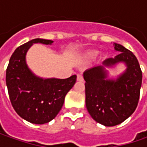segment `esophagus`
<instances>
[{
    "instance_id": "obj_1",
    "label": "esophagus",
    "mask_w": 147,
    "mask_h": 147,
    "mask_svg": "<svg viewBox=\"0 0 147 147\" xmlns=\"http://www.w3.org/2000/svg\"><path fill=\"white\" fill-rule=\"evenodd\" d=\"M77 80L79 81V82H82V81H83V77H82V74H78V76H77Z\"/></svg>"
}]
</instances>
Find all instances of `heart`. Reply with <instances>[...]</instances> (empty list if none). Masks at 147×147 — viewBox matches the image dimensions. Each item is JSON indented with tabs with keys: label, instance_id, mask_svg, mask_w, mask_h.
Returning <instances> with one entry per match:
<instances>
[{
	"label": "heart",
	"instance_id": "heart-1",
	"mask_svg": "<svg viewBox=\"0 0 147 147\" xmlns=\"http://www.w3.org/2000/svg\"><path fill=\"white\" fill-rule=\"evenodd\" d=\"M96 55V51H91V52L88 53V56H89L90 58H93Z\"/></svg>",
	"mask_w": 147,
	"mask_h": 147
}]
</instances>
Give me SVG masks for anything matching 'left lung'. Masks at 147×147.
I'll return each mask as SVG.
<instances>
[{"label":"left lung","instance_id":"1","mask_svg":"<svg viewBox=\"0 0 147 147\" xmlns=\"http://www.w3.org/2000/svg\"><path fill=\"white\" fill-rule=\"evenodd\" d=\"M115 49L119 52L115 58L83 73L88 113L95 121L107 127L118 125L132 115L138 104L142 81L135 55L120 44L115 43ZM119 62L126 64V71L115 80H106L104 67Z\"/></svg>","mask_w":147,"mask_h":147}]
</instances>
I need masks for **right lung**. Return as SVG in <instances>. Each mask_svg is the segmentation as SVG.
Wrapping results in <instances>:
<instances>
[{"mask_svg": "<svg viewBox=\"0 0 147 147\" xmlns=\"http://www.w3.org/2000/svg\"><path fill=\"white\" fill-rule=\"evenodd\" d=\"M51 40L36 38L19 47L12 54L6 69L9 97L19 115L35 124L47 123L58 115L65 97L76 82L77 76L65 79H42L26 65L25 55L33 43L51 45Z\"/></svg>", "mask_w": 147, "mask_h": 147, "instance_id": "right-lung-1", "label": "right lung"}]
</instances>
